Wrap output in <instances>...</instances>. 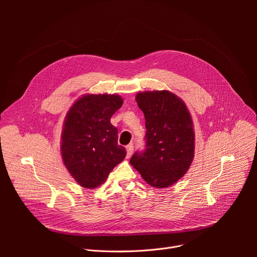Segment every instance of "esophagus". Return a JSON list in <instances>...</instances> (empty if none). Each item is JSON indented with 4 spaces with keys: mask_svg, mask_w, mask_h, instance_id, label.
<instances>
[{
    "mask_svg": "<svg viewBox=\"0 0 257 257\" xmlns=\"http://www.w3.org/2000/svg\"><path fill=\"white\" fill-rule=\"evenodd\" d=\"M126 150H127V158L129 159V158L132 156L133 151H134V146H133V144H128V145L126 146Z\"/></svg>",
    "mask_w": 257,
    "mask_h": 257,
    "instance_id": "esophagus-1",
    "label": "esophagus"
}]
</instances>
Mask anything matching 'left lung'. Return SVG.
Here are the masks:
<instances>
[{
    "label": "left lung",
    "mask_w": 257,
    "mask_h": 257,
    "mask_svg": "<svg viewBox=\"0 0 257 257\" xmlns=\"http://www.w3.org/2000/svg\"><path fill=\"white\" fill-rule=\"evenodd\" d=\"M135 99L145 118V150L135 153L130 164L151 186H172L194 158L190 113L185 102L168 90L138 92Z\"/></svg>",
    "instance_id": "left-lung-1"
}]
</instances>
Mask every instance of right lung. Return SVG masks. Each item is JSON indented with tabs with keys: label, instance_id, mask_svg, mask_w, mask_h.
<instances>
[{
	"label": "right lung",
	"instance_id": "obj_1",
	"mask_svg": "<svg viewBox=\"0 0 257 257\" xmlns=\"http://www.w3.org/2000/svg\"><path fill=\"white\" fill-rule=\"evenodd\" d=\"M118 94H85L68 111L61 135V155L70 175L92 189L106 180L126 157L118 144V129L111 117L122 106Z\"/></svg>",
	"mask_w": 257,
	"mask_h": 257
}]
</instances>
